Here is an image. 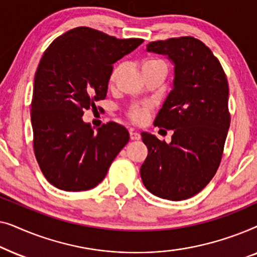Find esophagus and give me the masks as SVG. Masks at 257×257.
Instances as JSON below:
<instances>
[{
	"mask_svg": "<svg viewBox=\"0 0 257 257\" xmlns=\"http://www.w3.org/2000/svg\"><path fill=\"white\" fill-rule=\"evenodd\" d=\"M130 138H131V140H139L142 138V136H140L138 132L133 131V130H130Z\"/></svg>",
	"mask_w": 257,
	"mask_h": 257,
	"instance_id": "34e87169",
	"label": "esophagus"
}]
</instances>
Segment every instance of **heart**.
I'll return each mask as SVG.
<instances>
[{
	"label": "heart",
	"mask_w": 257,
	"mask_h": 257,
	"mask_svg": "<svg viewBox=\"0 0 257 257\" xmlns=\"http://www.w3.org/2000/svg\"><path fill=\"white\" fill-rule=\"evenodd\" d=\"M157 65H165V63L163 61H160V59H157V58L146 59V61L144 62L143 70L144 69H149V68H153V66H157ZM119 69H120V65L115 66V68L113 69V71H112V73H111V82H112V80L115 79V77H117L118 72H119ZM146 113H147L146 108H136V110L131 111L130 115H131V118L133 119V120L137 121V122H140L146 118Z\"/></svg>",
	"instance_id": "b5f03b06"
}]
</instances>
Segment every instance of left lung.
I'll use <instances>...</instances> for the list:
<instances>
[{"label": "left lung", "instance_id": "8db88e82", "mask_svg": "<svg viewBox=\"0 0 257 257\" xmlns=\"http://www.w3.org/2000/svg\"><path fill=\"white\" fill-rule=\"evenodd\" d=\"M147 51L167 56L173 86L154 125L173 130L170 144L143 132L149 154L140 167L143 184L161 199L180 201L215 175L230 125L227 77L208 47L194 37L151 42Z\"/></svg>", "mask_w": 257, "mask_h": 257}]
</instances>
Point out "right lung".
I'll list each match as a JSON object with an SVG mask.
<instances>
[{
    "mask_svg": "<svg viewBox=\"0 0 257 257\" xmlns=\"http://www.w3.org/2000/svg\"><path fill=\"white\" fill-rule=\"evenodd\" d=\"M143 42L79 27L56 38L42 56L30 115L35 156L55 187L68 192L96 187L128 143L124 126L110 121L94 131L83 114L106 97L112 65Z\"/></svg>",
    "mask_w": 257,
    "mask_h": 257,
    "instance_id": "add662e5",
    "label": "right lung"
}]
</instances>
